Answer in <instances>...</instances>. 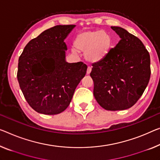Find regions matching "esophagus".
Returning a JSON list of instances; mask_svg holds the SVG:
<instances>
[{"label":"esophagus","instance_id":"1","mask_svg":"<svg viewBox=\"0 0 160 160\" xmlns=\"http://www.w3.org/2000/svg\"><path fill=\"white\" fill-rule=\"evenodd\" d=\"M92 72V68L90 67V66H88L87 68V74H89V73Z\"/></svg>","mask_w":160,"mask_h":160}]
</instances>
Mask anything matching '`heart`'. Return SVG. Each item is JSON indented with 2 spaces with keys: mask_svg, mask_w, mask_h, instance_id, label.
Segmentation results:
<instances>
[{
  "mask_svg": "<svg viewBox=\"0 0 160 160\" xmlns=\"http://www.w3.org/2000/svg\"><path fill=\"white\" fill-rule=\"evenodd\" d=\"M112 43V36L107 31L90 30L81 32L76 36L74 46L78 51L85 52L88 62L98 63L109 54Z\"/></svg>",
  "mask_w": 160,
  "mask_h": 160,
  "instance_id": "heart-1",
  "label": "heart"
}]
</instances>
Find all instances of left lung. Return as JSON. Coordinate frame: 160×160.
Masks as SVG:
<instances>
[{"label":"left lung","instance_id":"left-lung-1","mask_svg":"<svg viewBox=\"0 0 160 160\" xmlns=\"http://www.w3.org/2000/svg\"><path fill=\"white\" fill-rule=\"evenodd\" d=\"M121 40L104 60L92 64L94 96L109 111L132 107L142 97L151 75L150 56L143 43L125 29L112 26Z\"/></svg>","mask_w":160,"mask_h":160}]
</instances>
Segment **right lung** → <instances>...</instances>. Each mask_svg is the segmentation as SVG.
<instances>
[{
    "label": "right lung",
    "mask_w": 160,
    "mask_h": 160,
    "mask_svg": "<svg viewBox=\"0 0 160 160\" xmlns=\"http://www.w3.org/2000/svg\"><path fill=\"white\" fill-rule=\"evenodd\" d=\"M75 26L58 25L44 31L27 43L19 57V86L28 104L41 114L64 111L87 73L82 61H66L64 40Z\"/></svg>",
    "instance_id": "add662e5"
}]
</instances>
